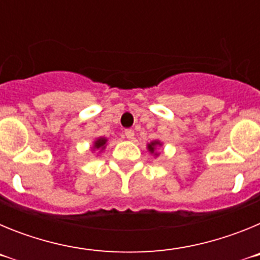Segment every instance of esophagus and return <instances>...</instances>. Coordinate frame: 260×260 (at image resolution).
I'll use <instances>...</instances> for the list:
<instances>
[{"label":"esophagus","instance_id":"1","mask_svg":"<svg viewBox=\"0 0 260 260\" xmlns=\"http://www.w3.org/2000/svg\"><path fill=\"white\" fill-rule=\"evenodd\" d=\"M125 135L127 139H130V141H132V139H134L135 133H134V130H132V128H127V130H125Z\"/></svg>","mask_w":260,"mask_h":260}]
</instances>
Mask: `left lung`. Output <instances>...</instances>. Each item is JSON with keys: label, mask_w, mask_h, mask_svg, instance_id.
Instances as JSON below:
<instances>
[{"label": "left lung", "mask_w": 260, "mask_h": 260, "mask_svg": "<svg viewBox=\"0 0 260 260\" xmlns=\"http://www.w3.org/2000/svg\"><path fill=\"white\" fill-rule=\"evenodd\" d=\"M161 146H162V142L158 141V139H155V141L150 142V143H147V150H148V152H150L153 157H158L160 152H158L157 150Z\"/></svg>", "instance_id": "1"}]
</instances>
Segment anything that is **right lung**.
Here are the masks:
<instances>
[{"instance_id": "obj_1", "label": "right lung", "mask_w": 260, "mask_h": 260, "mask_svg": "<svg viewBox=\"0 0 260 260\" xmlns=\"http://www.w3.org/2000/svg\"><path fill=\"white\" fill-rule=\"evenodd\" d=\"M107 146H108V138L98 137L95 138V141H93L91 150H92V152H98V155H100V153L105 150V147Z\"/></svg>"}]
</instances>
